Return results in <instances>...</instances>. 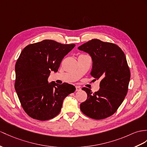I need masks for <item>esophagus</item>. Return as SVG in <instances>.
<instances>
[{
  "label": "esophagus",
  "mask_w": 147,
  "mask_h": 147,
  "mask_svg": "<svg viewBox=\"0 0 147 147\" xmlns=\"http://www.w3.org/2000/svg\"><path fill=\"white\" fill-rule=\"evenodd\" d=\"M76 91H80V90H81V88H80V86H76Z\"/></svg>",
  "instance_id": "34e87169"
}]
</instances>
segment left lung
I'll use <instances>...</instances> for the list:
<instances>
[{
  "label": "left lung",
  "mask_w": 147,
  "mask_h": 147,
  "mask_svg": "<svg viewBox=\"0 0 147 147\" xmlns=\"http://www.w3.org/2000/svg\"><path fill=\"white\" fill-rule=\"evenodd\" d=\"M78 49L90 55L91 76L94 81L100 80V89L94 94L82 88L87 99L80 104V110L93 119H105L116 112L127 94L130 72L126 57L119 46L98 39H92Z\"/></svg>",
  "instance_id": "8db88e82"
}]
</instances>
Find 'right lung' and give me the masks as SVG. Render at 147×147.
Segmentation results:
<instances>
[{"label": "right lung", "instance_id": "obj_1", "mask_svg": "<svg viewBox=\"0 0 147 147\" xmlns=\"http://www.w3.org/2000/svg\"><path fill=\"white\" fill-rule=\"evenodd\" d=\"M75 44L44 40L25 47L15 67V89L28 115L38 120L53 119L60 113L64 98L76 91L74 85L49 83L51 71H58L62 59Z\"/></svg>", "mask_w": 147, "mask_h": 147}]
</instances>
